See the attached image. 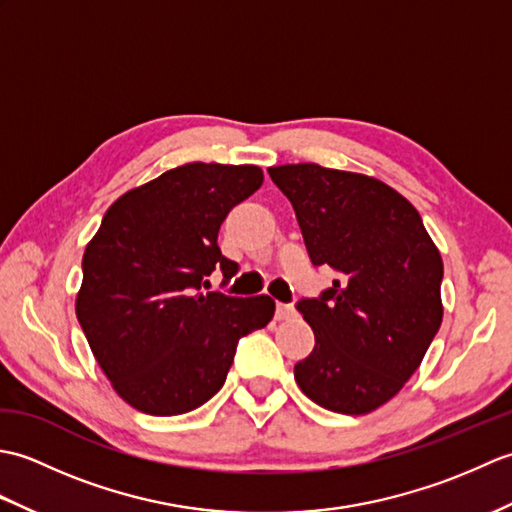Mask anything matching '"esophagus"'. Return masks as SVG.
Instances as JSON below:
<instances>
[{"label":"esophagus","instance_id":"esophagus-1","mask_svg":"<svg viewBox=\"0 0 512 512\" xmlns=\"http://www.w3.org/2000/svg\"><path fill=\"white\" fill-rule=\"evenodd\" d=\"M290 317H295V308H292L290 303H277L275 319L277 321H284V319H290Z\"/></svg>","mask_w":512,"mask_h":512}]
</instances>
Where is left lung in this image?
<instances>
[{"label": "left lung", "mask_w": 512, "mask_h": 512, "mask_svg": "<svg viewBox=\"0 0 512 512\" xmlns=\"http://www.w3.org/2000/svg\"><path fill=\"white\" fill-rule=\"evenodd\" d=\"M268 173L297 213L312 264L339 275L319 299L297 303L314 350L295 380L317 405L363 416L405 387L440 330V250L385 182L314 162Z\"/></svg>", "instance_id": "8db88e82"}]
</instances>
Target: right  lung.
<instances>
[{"label": "right lung", "mask_w": 512, "mask_h": 512, "mask_svg": "<svg viewBox=\"0 0 512 512\" xmlns=\"http://www.w3.org/2000/svg\"><path fill=\"white\" fill-rule=\"evenodd\" d=\"M264 182L255 165L189 162L123 193L83 253L76 319L114 391L149 416H178L222 389L237 341L262 330L275 301L204 292L237 264L217 233Z\"/></svg>", "instance_id": "1"}]
</instances>
